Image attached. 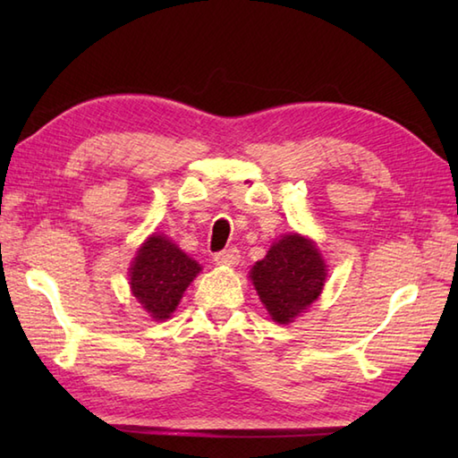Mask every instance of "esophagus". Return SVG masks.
<instances>
[{"mask_svg": "<svg viewBox=\"0 0 458 458\" xmlns=\"http://www.w3.org/2000/svg\"><path fill=\"white\" fill-rule=\"evenodd\" d=\"M214 261H216L218 266H238L240 251L236 248L222 250V251H218V254H214Z\"/></svg>", "mask_w": 458, "mask_h": 458, "instance_id": "obj_1", "label": "esophagus"}]
</instances>
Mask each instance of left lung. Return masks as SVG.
<instances>
[{"mask_svg": "<svg viewBox=\"0 0 458 458\" xmlns=\"http://www.w3.org/2000/svg\"><path fill=\"white\" fill-rule=\"evenodd\" d=\"M327 264L313 240L285 234L250 271L261 303L279 325L293 323L318 299L325 287Z\"/></svg>", "mask_w": 458, "mask_h": 458, "instance_id": "obj_1", "label": "left lung"}]
</instances>
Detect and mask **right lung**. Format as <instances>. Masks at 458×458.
Wrapping results in <instances>:
<instances>
[{
    "instance_id": "obj_1",
    "label": "right lung",
    "mask_w": 458,
    "mask_h": 458,
    "mask_svg": "<svg viewBox=\"0 0 458 458\" xmlns=\"http://www.w3.org/2000/svg\"><path fill=\"white\" fill-rule=\"evenodd\" d=\"M200 269L199 261L189 258L167 236L151 234L131 261V293L153 320H165L177 309Z\"/></svg>"
}]
</instances>
